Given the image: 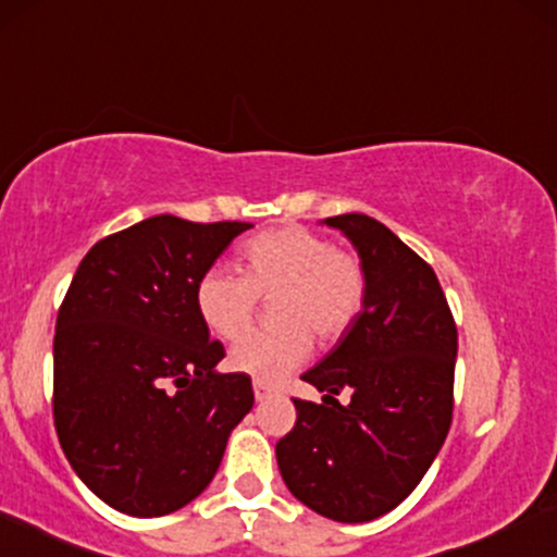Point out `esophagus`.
I'll use <instances>...</instances> for the list:
<instances>
[{
  "label": "esophagus",
  "mask_w": 557,
  "mask_h": 557,
  "mask_svg": "<svg viewBox=\"0 0 557 557\" xmlns=\"http://www.w3.org/2000/svg\"><path fill=\"white\" fill-rule=\"evenodd\" d=\"M272 386H267V384H261V381H253V397H257V401H264V399H270L272 397Z\"/></svg>",
  "instance_id": "esophagus-1"
}]
</instances>
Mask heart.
Masks as SVG:
<instances>
[{
  "instance_id": "b5f03b06",
  "label": "heart",
  "mask_w": 557,
  "mask_h": 557,
  "mask_svg": "<svg viewBox=\"0 0 557 557\" xmlns=\"http://www.w3.org/2000/svg\"><path fill=\"white\" fill-rule=\"evenodd\" d=\"M261 295L275 296L281 326L238 339L227 366L261 384H277L308 360L311 332L334 339L358 317L366 300L363 261L308 227H274L244 246V272L214 264L199 277L197 308L218 337L236 339Z\"/></svg>"
}]
</instances>
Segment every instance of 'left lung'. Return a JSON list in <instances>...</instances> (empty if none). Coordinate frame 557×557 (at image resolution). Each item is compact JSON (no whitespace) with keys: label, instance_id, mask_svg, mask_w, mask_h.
I'll use <instances>...</instances> for the list:
<instances>
[{"label":"left lung","instance_id":"obj_1","mask_svg":"<svg viewBox=\"0 0 557 557\" xmlns=\"http://www.w3.org/2000/svg\"><path fill=\"white\" fill-rule=\"evenodd\" d=\"M358 251L366 300L304 381L324 392L293 399L296 428L277 441L287 491L326 519L363 524L397 508L444 446L454 410L457 324L438 277L368 214L326 218ZM351 392V405L336 394Z\"/></svg>","mask_w":557,"mask_h":557}]
</instances>
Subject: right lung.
Instances as JSON below:
<instances>
[{
	"instance_id": "obj_1",
	"label": "right lung",
	"mask_w": 557,
	"mask_h": 557,
	"mask_svg": "<svg viewBox=\"0 0 557 557\" xmlns=\"http://www.w3.org/2000/svg\"><path fill=\"white\" fill-rule=\"evenodd\" d=\"M251 223L156 214L79 261L53 334V425L77 478L116 511L191 504L253 407L246 373H218L197 283Z\"/></svg>"
}]
</instances>
